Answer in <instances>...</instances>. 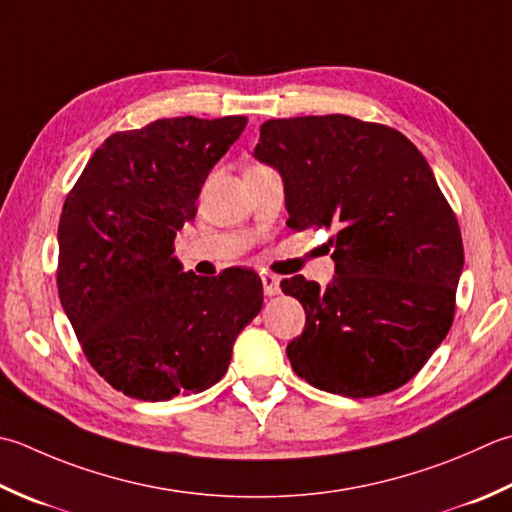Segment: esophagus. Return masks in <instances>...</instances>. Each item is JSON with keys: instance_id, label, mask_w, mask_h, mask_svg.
<instances>
[{"instance_id": "34e87169", "label": "esophagus", "mask_w": 512, "mask_h": 512, "mask_svg": "<svg viewBox=\"0 0 512 512\" xmlns=\"http://www.w3.org/2000/svg\"><path fill=\"white\" fill-rule=\"evenodd\" d=\"M262 284H264V293H266V297H275V295H279V279L275 277V275H268V273H264L262 275Z\"/></svg>"}]
</instances>
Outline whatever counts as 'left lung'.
<instances>
[{
	"mask_svg": "<svg viewBox=\"0 0 512 512\" xmlns=\"http://www.w3.org/2000/svg\"><path fill=\"white\" fill-rule=\"evenodd\" d=\"M255 157L284 179L290 228L337 230L333 284L282 282L306 310L290 366L353 399L410 382L448 335L464 268L457 217L424 155L390 126L310 115L264 122Z\"/></svg>",
	"mask_w": 512,
	"mask_h": 512,
	"instance_id": "8db88e82",
	"label": "left lung"
}]
</instances>
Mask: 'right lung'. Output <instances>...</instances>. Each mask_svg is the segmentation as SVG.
Returning <instances> with one entry per match:
<instances>
[{
	"label": "right lung",
	"mask_w": 512,
	"mask_h": 512,
	"mask_svg": "<svg viewBox=\"0 0 512 512\" xmlns=\"http://www.w3.org/2000/svg\"><path fill=\"white\" fill-rule=\"evenodd\" d=\"M248 119L173 117L113 133L88 159L59 217L57 290L88 364L142 402L202 393L262 310L248 268L182 273L175 235Z\"/></svg>",
	"instance_id": "add662e5"
}]
</instances>
